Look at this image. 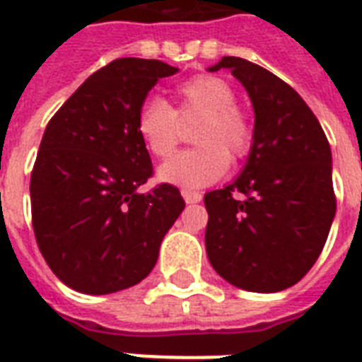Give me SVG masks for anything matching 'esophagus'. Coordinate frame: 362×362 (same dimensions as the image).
<instances>
[{
	"mask_svg": "<svg viewBox=\"0 0 362 362\" xmlns=\"http://www.w3.org/2000/svg\"><path fill=\"white\" fill-rule=\"evenodd\" d=\"M182 197H184V201H186L187 204H192L199 203V201L203 199V195L199 192H193V189H182Z\"/></svg>",
	"mask_w": 362,
	"mask_h": 362,
	"instance_id": "34e87169",
	"label": "esophagus"
}]
</instances>
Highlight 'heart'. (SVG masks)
Wrapping results in <instances>:
<instances>
[{
  "instance_id": "heart-1",
  "label": "heart",
  "mask_w": 362,
  "mask_h": 362,
  "mask_svg": "<svg viewBox=\"0 0 362 362\" xmlns=\"http://www.w3.org/2000/svg\"><path fill=\"white\" fill-rule=\"evenodd\" d=\"M178 103L150 98L136 115V133L152 156L167 159L180 142V124L197 118L192 141L197 146L176 153L159 169V178L187 187L212 184L226 175L231 159L250 156L255 142L252 118L235 103V90L218 75H195L176 86Z\"/></svg>"
}]
</instances>
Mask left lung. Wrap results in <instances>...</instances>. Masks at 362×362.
Segmentation results:
<instances>
[{
	"mask_svg": "<svg viewBox=\"0 0 362 362\" xmlns=\"http://www.w3.org/2000/svg\"><path fill=\"white\" fill-rule=\"evenodd\" d=\"M255 112V142L237 180L204 195L210 264L233 286L276 293L303 280L320 257L337 212L331 146L287 82L226 56Z\"/></svg>",
	"mask_w": 362,
	"mask_h": 362,
	"instance_id": "left-lung-1",
	"label": "left lung"
}]
</instances>
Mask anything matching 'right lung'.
Returning <instances> with one entry per match:
<instances>
[{
    "instance_id": "add662e5",
    "label": "right lung",
    "mask_w": 362,
    "mask_h": 362,
    "mask_svg": "<svg viewBox=\"0 0 362 362\" xmlns=\"http://www.w3.org/2000/svg\"><path fill=\"white\" fill-rule=\"evenodd\" d=\"M159 59L118 58L88 76L50 118L31 170L37 246L65 286L88 295L144 280L186 203L178 187L139 192L153 175L136 115L159 78Z\"/></svg>"
}]
</instances>
